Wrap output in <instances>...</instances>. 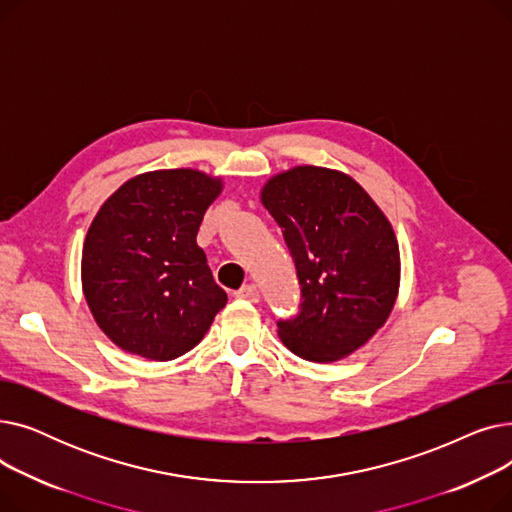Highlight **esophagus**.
Returning a JSON list of instances; mask_svg holds the SVG:
<instances>
[{
	"instance_id": "obj_1",
	"label": "esophagus",
	"mask_w": 512,
	"mask_h": 512,
	"mask_svg": "<svg viewBox=\"0 0 512 512\" xmlns=\"http://www.w3.org/2000/svg\"><path fill=\"white\" fill-rule=\"evenodd\" d=\"M236 297H238V299H245V301H249V303H257V301H259V290H257L255 284H247V286H242V288L236 292Z\"/></svg>"
}]
</instances>
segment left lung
I'll use <instances>...</instances> for the list:
<instances>
[{
    "instance_id": "left-lung-1",
    "label": "left lung",
    "mask_w": 512,
    "mask_h": 512,
    "mask_svg": "<svg viewBox=\"0 0 512 512\" xmlns=\"http://www.w3.org/2000/svg\"><path fill=\"white\" fill-rule=\"evenodd\" d=\"M297 265L301 313L278 321L286 348L332 363L361 348L390 317L400 286L392 224L348 174L297 166L261 188Z\"/></svg>"
}]
</instances>
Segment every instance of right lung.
I'll return each instance as SVG.
<instances>
[{"instance_id": "1", "label": "right lung", "mask_w": 512, "mask_h": 512, "mask_svg": "<svg viewBox=\"0 0 512 512\" xmlns=\"http://www.w3.org/2000/svg\"><path fill=\"white\" fill-rule=\"evenodd\" d=\"M222 178L178 168L126 180L93 218L80 261L87 305L122 351L172 361L195 348L226 292L197 232Z\"/></svg>"}]
</instances>
